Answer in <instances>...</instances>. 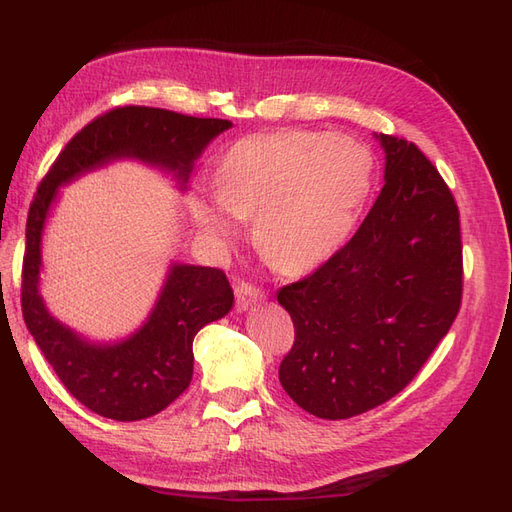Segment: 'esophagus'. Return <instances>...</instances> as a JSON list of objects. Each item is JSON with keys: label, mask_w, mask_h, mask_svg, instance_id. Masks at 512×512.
<instances>
[{"label": "esophagus", "mask_w": 512, "mask_h": 512, "mask_svg": "<svg viewBox=\"0 0 512 512\" xmlns=\"http://www.w3.org/2000/svg\"><path fill=\"white\" fill-rule=\"evenodd\" d=\"M235 299H237V309H239V312H245L247 307H252L258 301H262V292L256 286H252V284L241 282L235 288Z\"/></svg>", "instance_id": "obj_1"}]
</instances>
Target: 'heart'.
Here are the masks:
<instances>
[{"label":"heart","mask_w":512,"mask_h":512,"mask_svg":"<svg viewBox=\"0 0 512 512\" xmlns=\"http://www.w3.org/2000/svg\"><path fill=\"white\" fill-rule=\"evenodd\" d=\"M218 185L188 196L215 247L237 241L254 218V241L275 269L314 271L354 235L374 185V153L350 136L286 130L245 136L218 164Z\"/></svg>","instance_id":"heart-1"}]
</instances>
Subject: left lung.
<instances>
[{
	"instance_id": "8db88e82",
	"label": "left lung",
	"mask_w": 512,
	"mask_h": 512,
	"mask_svg": "<svg viewBox=\"0 0 512 512\" xmlns=\"http://www.w3.org/2000/svg\"><path fill=\"white\" fill-rule=\"evenodd\" d=\"M384 188L354 237L284 286L294 322L280 382L318 418H350L395 397L451 329L461 305L459 209L414 143L376 134Z\"/></svg>"
}]
</instances>
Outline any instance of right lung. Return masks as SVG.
I'll return each mask as SVG.
<instances>
[{
	"mask_svg": "<svg viewBox=\"0 0 512 512\" xmlns=\"http://www.w3.org/2000/svg\"><path fill=\"white\" fill-rule=\"evenodd\" d=\"M228 119H203L149 106H123L76 134L42 179L27 215L23 258V318L34 342L66 389L85 408L113 421H143L188 389L192 342L205 324L232 309L224 271L170 262L147 320L117 342H94L57 320L40 294L42 235L59 188L117 160H138L188 183L194 162Z\"/></svg>",
	"mask_w": 512,
	"mask_h": 512,
	"instance_id": "1",
	"label": "right lung"
}]
</instances>
